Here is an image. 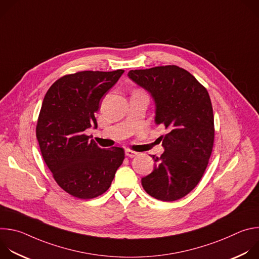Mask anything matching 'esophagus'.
Wrapping results in <instances>:
<instances>
[{"instance_id": "esophagus-1", "label": "esophagus", "mask_w": 259, "mask_h": 259, "mask_svg": "<svg viewBox=\"0 0 259 259\" xmlns=\"http://www.w3.org/2000/svg\"><path fill=\"white\" fill-rule=\"evenodd\" d=\"M125 155H126L128 158H135V157L138 155V153L133 152V151H131V150H126V151H125Z\"/></svg>"}]
</instances>
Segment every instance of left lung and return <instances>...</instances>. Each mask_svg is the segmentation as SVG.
<instances>
[{
    "mask_svg": "<svg viewBox=\"0 0 259 259\" xmlns=\"http://www.w3.org/2000/svg\"><path fill=\"white\" fill-rule=\"evenodd\" d=\"M128 77L150 92L156 103V124L169 130L162 136L165 152L160 158L152 156L155 169L142 177V188L164 202L181 199L197 187L213 149L214 117L208 91L176 65L130 70Z\"/></svg>",
    "mask_w": 259,
    "mask_h": 259,
    "instance_id": "left-lung-1",
    "label": "left lung"
}]
</instances>
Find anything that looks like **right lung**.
Returning a JSON list of instances; mask_svg holds the SVG:
<instances>
[{"mask_svg":"<svg viewBox=\"0 0 259 259\" xmlns=\"http://www.w3.org/2000/svg\"><path fill=\"white\" fill-rule=\"evenodd\" d=\"M123 72L85 70L66 75L44 97L36 139L58 186L76 198L88 200L105 193L125 158L121 147L101 149L84 133L97 128L99 101Z\"/></svg>","mask_w":259,"mask_h":259,"instance_id":"add662e5","label":"right lung"}]
</instances>
